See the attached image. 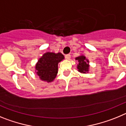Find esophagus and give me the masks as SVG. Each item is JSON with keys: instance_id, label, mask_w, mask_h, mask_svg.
<instances>
[{"instance_id": "obj_1", "label": "esophagus", "mask_w": 126, "mask_h": 126, "mask_svg": "<svg viewBox=\"0 0 126 126\" xmlns=\"http://www.w3.org/2000/svg\"><path fill=\"white\" fill-rule=\"evenodd\" d=\"M65 58L67 60H69L70 58H71V55L70 54H67V55H65Z\"/></svg>"}]
</instances>
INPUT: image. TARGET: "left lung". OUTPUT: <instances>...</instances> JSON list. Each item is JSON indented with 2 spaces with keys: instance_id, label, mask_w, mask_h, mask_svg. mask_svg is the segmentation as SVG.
I'll return each mask as SVG.
<instances>
[{
  "instance_id": "obj_1",
  "label": "left lung",
  "mask_w": 126,
  "mask_h": 126,
  "mask_svg": "<svg viewBox=\"0 0 126 126\" xmlns=\"http://www.w3.org/2000/svg\"><path fill=\"white\" fill-rule=\"evenodd\" d=\"M76 61H78L79 64L77 65V69H78L79 72L81 73H87L89 71V61L86 59L85 56L80 55L75 59Z\"/></svg>"
}]
</instances>
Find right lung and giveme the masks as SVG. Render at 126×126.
I'll return each instance as SVG.
<instances>
[{"label":"right lung","instance_id":"right-lung-1","mask_svg":"<svg viewBox=\"0 0 126 126\" xmlns=\"http://www.w3.org/2000/svg\"><path fill=\"white\" fill-rule=\"evenodd\" d=\"M64 59L61 53L47 52L38 60L35 66L36 74L41 80L50 83L58 73V64Z\"/></svg>","mask_w":126,"mask_h":126}]
</instances>
